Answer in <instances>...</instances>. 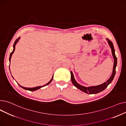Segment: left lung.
I'll return each instance as SVG.
<instances>
[{
    "label": "left lung",
    "mask_w": 126,
    "mask_h": 126,
    "mask_svg": "<svg viewBox=\"0 0 126 126\" xmlns=\"http://www.w3.org/2000/svg\"><path fill=\"white\" fill-rule=\"evenodd\" d=\"M107 40L108 41V43L110 46V47L111 48V51H112V55H113V58H114V65H113V71H112V74L110 78L108 79V80L103 84L100 85H97L95 86H91V87H84L83 86L79 84L75 80V79L74 78V76L73 74H72V71H70V74H71V80L72 84H74L75 87H76L77 88L81 90V91L85 92V93H87L88 94H96L99 93L104 90H105L106 87L108 86V85L111 83L112 80H113L114 77L115 76V73H116V66L117 65V58L115 55V50L114 48V46L112 42L109 40V39H107Z\"/></svg>",
    "instance_id": "8db88e82"
}]
</instances>
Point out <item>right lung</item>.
<instances>
[{
	"instance_id": "obj_1",
	"label": "right lung",
	"mask_w": 126,
	"mask_h": 126,
	"mask_svg": "<svg viewBox=\"0 0 126 126\" xmlns=\"http://www.w3.org/2000/svg\"><path fill=\"white\" fill-rule=\"evenodd\" d=\"M19 38H20V37L19 38H17L16 40V41H15V42H14V45H13V48H14V49H13V51L11 53V54H10V58H9V60H10V61H11V57H12V54H13V52H14V51H15V45H16V43H17V42L18 41V40H19ZM9 68H10V67H9ZM52 79H53V77H52V78H51V79L50 80V81L48 82V83H47V84H45V85H44L43 86H38V87H34V88H26V87H23V86H20V85L19 84H18L20 86L21 88H23V89H25V90H30V91H35V90H37V89H40V88H41V87H44V86H46V85H48L49 84H50V82L52 81Z\"/></svg>"
}]
</instances>
